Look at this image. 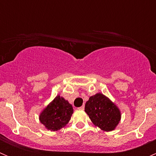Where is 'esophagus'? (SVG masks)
Segmentation results:
<instances>
[{"mask_svg": "<svg viewBox=\"0 0 156 156\" xmlns=\"http://www.w3.org/2000/svg\"><path fill=\"white\" fill-rule=\"evenodd\" d=\"M78 108H79V109H84V105H83V106H81V107H79Z\"/></svg>", "mask_w": 156, "mask_h": 156, "instance_id": "34e87169", "label": "esophagus"}]
</instances>
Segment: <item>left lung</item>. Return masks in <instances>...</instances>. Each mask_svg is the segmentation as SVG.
I'll list each match as a JSON object with an SVG mask.
<instances>
[{"label": "left lung", "instance_id": "obj_1", "mask_svg": "<svg viewBox=\"0 0 156 156\" xmlns=\"http://www.w3.org/2000/svg\"><path fill=\"white\" fill-rule=\"evenodd\" d=\"M84 108L93 124L104 131L115 130L122 118L119 107L101 93L90 97Z\"/></svg>", "mask_w": 156, "mask_h": 156}]
</instances>
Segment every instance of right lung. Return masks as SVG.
<instances>
[{
	"label": "right lung",
	"instance_id": "add662e5",
	"mask_svg": "<svg viewBox=\"0 0 156 156\" xmlns=\"http://www.w3.org/2000/svg\"><path fill=\"white\" fill-rule=\"evenodd\" d=\"M72 113V105L58 95L41 112L39 120L48 130L56 131L69 123Z\"/></svg>",
	"mask_w": 156,
	"mask_h": 156
}]
</instances>
